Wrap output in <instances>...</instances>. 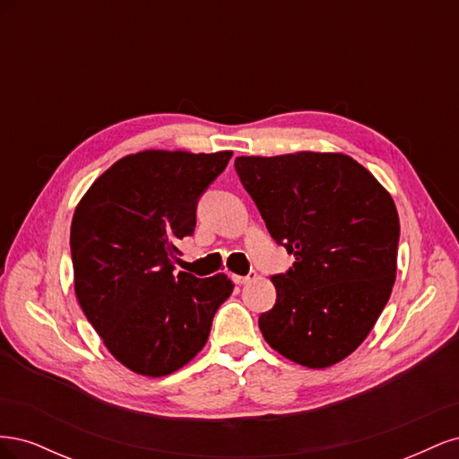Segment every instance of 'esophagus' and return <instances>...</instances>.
I'll use <instances>...</instances> for the list:
<instances>
[{
  "instance_id": "1",
  "label": "esophagus",
  "mask_w": 459,
  "mask_h": 459,
  "mask_svg": "<svg viewBox=\"0 0 459 459\" xmlns=\"http://www.w3.org/2000/svg\"><path fill=\"white\" fill-rule=\"evenodd\" d=\"M256 280V272H251L248 275H233V281L239 283V285H245V283H251Z\"/></svg>"
}]
</instances>
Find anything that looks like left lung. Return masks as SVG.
I'll return each instance as SVG.
<instances>
[{
  "label": "left lung",
  "mask_w": 459,
  "mask_h": 459,
  "mask_svg": "<svg viewBox=\"0 0 459 459\" xmlns=\"http://www.w3.org/2000/svg\"><path fill=\"white\" fill-rule=\"evenodd\" d=\"M235 170L275 243L295 255L293 268L272 277L264 339L295 364H339L393 293L400 220L391 193L342 152L238 157Z\"/></svg>",
  "instance_id": "1"
}]
</instances>
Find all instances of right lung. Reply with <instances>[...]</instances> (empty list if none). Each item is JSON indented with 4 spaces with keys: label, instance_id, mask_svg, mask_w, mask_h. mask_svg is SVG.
<instances>
[{
    "label": "right lung",
    "instance_id": "obj_1",
    "mask_svg": "<svg viewBox=\"0 0 459 459\" xmlns=\"http://www.w3.org/2000/svg\"><path fill=\"white\" fill-rule=\"evenodd\" d=\"M233 152L149 149L122 157L76 204L71 226L74 293L118 362L145 377L189 364L233 290L226 273H174L195 230L201 193Z\"/></svg>",
    "mask_w": 459,
    "mask_h": 459
}]
</instances>
